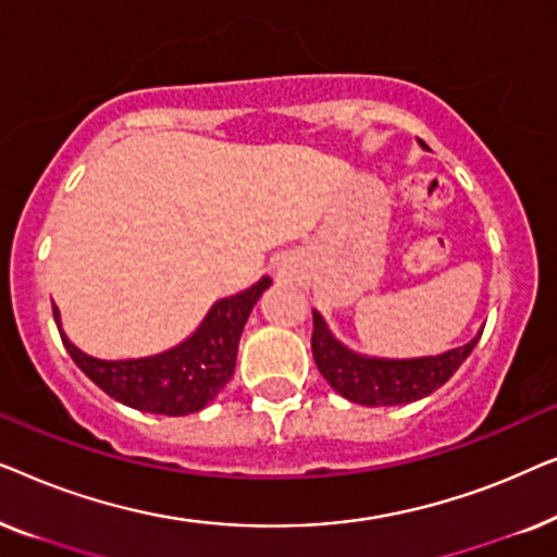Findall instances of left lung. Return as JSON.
Returning a JSON list of instances; mask_svg holds the SVG:
<instances>
[{"instance_id": "left-lung-1", "label": "left lung", "mask_w": 557, "mask_h": 557, "mask_svg": "<svg viewBox=\"0 0 557 557\" xmlns=\"http://www.w3.org/2000/svg\"><path fill=\"white\" fill-rule=\"evenodd\" d=\"M482 330L463 347L431 357H410V360H387V357L360 355L342 345L326 326L324 317L314 311V332H311V352L319 372L342 398L360 406H403L421 400L438 391L461 362L476 347Z\"/></svg>"}]
</instances>
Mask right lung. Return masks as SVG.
<instances>
[{
  "mask_svg": "<svg viewBox=\"0 0 557 557\" xmlns=\"http://www.w3.org/2000/svg\"><path fill=\"white\" fill-rule=\"evenodd\" d=\"M271 286L263 276L246 292L215 301L185 342L136 360H98L73 345L52 304L58 332L73 362L113 400L159 416H189L202 410L233 377L238 342L250 311Z\"/></svg>",
  "mask_w": 557,
  "mask_h": 557,
  "instance_id": "1",
  "label": "right lung"
}]
</instances>
